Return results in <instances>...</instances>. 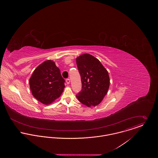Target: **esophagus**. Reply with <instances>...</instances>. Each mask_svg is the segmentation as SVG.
<instances>
[{"mask_svg":"<svg viewBox=\"0 0 158 158\" xmlns=\"http://www.w3.org/2000/svg\"><path fill=\"white\" fill-rule=\"evenodd\" d=\"M66 81L67 84H69V83H70V79H69V78H67V79L66 80Z\"/></svg>","mask_w":158,"mask_h":158,"instance_id":"1","label":"esophagus"}]
</instances>
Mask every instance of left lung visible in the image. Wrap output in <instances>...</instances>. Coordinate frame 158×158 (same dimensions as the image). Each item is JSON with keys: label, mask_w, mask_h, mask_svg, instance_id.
I'll return each instance as SVG.
<instances>
[{"label": "left lung", "mask_w": 158, "mask_h": 158, "mask_svg": "<svg viewBox=\"0 0 158 158\" xmlns=\"http://www.w3.org/2000/svg\"><path fill=\"white\" fill-rule=\"evenodd\" d=\"M81 76L82 89L76 95L78 100L88 107L100 103L110 87V77L100 61L89 54H83L76 59Z\"/></svg>", "instance_id": "8db88e82"}]
</instances>
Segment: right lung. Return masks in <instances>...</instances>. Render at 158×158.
Segmentation results:
<instances>
[{"mask_svg":"<svg viewBox=\"0 0 158 158\" xmlns=\"http://www.w3.org/2000/svg\"><path fill=\"white\" fill-rule=\"evenodd\" d=\"M65 80L60 70L51 60L45 61L34 70L29 80L33 95L44 105H48L60 97Z\"/></svg>","mask_w":158,"mask_h":158,"instance_id":"obj_1","label":"right lung"}]
</instances>
